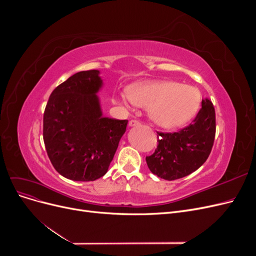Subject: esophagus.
Wrapping results in <instances>:
<instances>
[{"mask_svg":"<svg viewBox=\"0 0 256 256\" xmlns=\"http://www.w3.org/2000/svg\"><path fill=\"white\" fill-rule=\"evenodd\" d=\"M140 125H141V122H138V120H131L129 122V126L130 127H136V126H140Z\"/></svg>","mask_w":256,"mask_h":256,"instance_id":"34e87169","label":"esophagus"}]
</instances>
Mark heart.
<instances>
[{
    "mask_svg": "<svg viewBox=\"0 0 256 256\" xmlns=\"http://www.w3.org/2000/svg\"><path fill=\"white\" fill-rule=\"evenodd\" d=\"M124 104L148 109L150 118L157 125L174 128L188 122L198 106V95L194 88L172 81L152 82L131 88L129 96L122 95Z\"/></svg>",
    "mask_w": 256,
    "mask_h": 256,
    "instance_id": "heart-1",
    "label": "heart"
}]
</instances>
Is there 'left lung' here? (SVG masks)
<instances>
[{"label": "left lung", "instance_id": "obj_1", "mask_svg": "<svg viewBox=\"0 0 256 256\" xmlns=\"http://www.w3.org/2000/svg\"><path fill=\"white\" fill-rule=\"evenodd\" d=\"M157 134V150L146 157L152 174L174 180L196 171L207 160L214 141L216 113L212 102L203 99L194 120L178 132Z\"/></svg>", "mask_w": 256, "mask_h": 256}]
</instances>
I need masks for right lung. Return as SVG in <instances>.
Wrapping results in <instances>:
<instances>
[{
    "instance_id": "add662e5",
    "label": "right lung",
    "mask_w": 256,
    "mask_h": 256,
    "mask_svg": "<svg viewBox=\"0 0 256 256\" xmlns=\"http://www.w3.org/2000/svg\"><path fill=\"white\" fill-rule=\"evenodd\" d=\"M99 70L76 72L60 84L44 113V142L52 166L68 180L92 182L110 166L128 120L102 115Z\"/></svg>"
}]
</instances>
